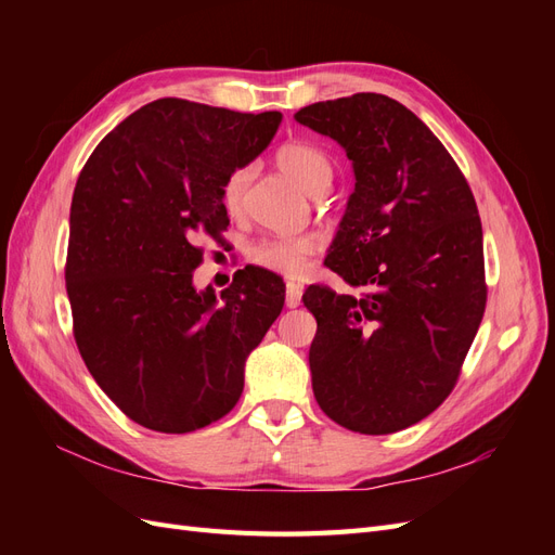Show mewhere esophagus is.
<instances>
[{
  "mask_svg": "<svg viewBox=\"0 0 555 555\" xmlns=\"http://www.w3.org/2000/svg\"><path fill=\"white\" fill-rule=\"evenodd\" d=\"M300 296H304V284H296V282H287V308H298L300 306Z\"/></svg>",
  "mask_w": 555,
  "mask_h": 555,
  "instance_id": "34e87169",
  "label": "esophagus"
}]
</instances>
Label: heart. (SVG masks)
<instances>
[{"mask_svg": "<svg viewBox=\"0 0 555 555\" xmlns=\"http://www.w3.org/2000/svg\"><path fill=\"white\" fill-rule=\"evenodd\" d=\"M275 166L310 196H324L331 188L333 164L326 153L310 143H284L275 153ZM247 184L249 169H245V166L227 176L222 201L229 212L241 210ZM317 249L319 241L314 236L263 238L247 249V259L259 268H266V271L298 278L308 273L310 259Z\"/></svg>", "mask_w": 555, "mask_h": 555, "instance_id": "b5f03b06", "label": "heart"}]
</instances>
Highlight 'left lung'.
I'll use <instances>...</instances> for the list:
<instances>
[{"mask_svg":"<svg viewBox=\"0 0 555 555\" xmlns=\"http://www.w3.org/2000/svg\"><path fill=\"white\" fill-rule=\"evenodd\" d=\"M354 166L326 266L359 296L310 284L312 391L328 418L389 435L438 410L486 308L473 190L440 139L396 99L359 92L296 115Z\"/></svg>","mask_w":555,"mask_h":555,"instance_id":"1","label":"left lung"}]
</instances>
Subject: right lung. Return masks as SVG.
<instances>
[{"instance_id": "add662e5", "label": "right lung", "mask_w": 555, "mask_h": 555, "mask_svg": "<svg viewBox=\"0 0 555 555\" xmlns=\"http://www.w3.org/2000/svg\"><path fill=\"white\" fill-rule=\"evenodd\" d=\"M282 113L166 96L117 125L72 201L66 294L90 375L131 422L192 433L229 414L245 359L284 306L282 278L247 266L217 298L196 292L201 236L229 227L224 180L259 157Z\"/></svg>"}]
</instances>
